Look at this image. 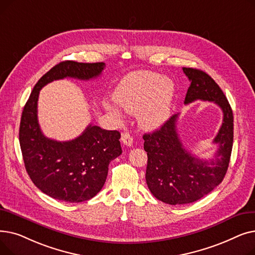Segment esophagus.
Masks as SVG:
<instances>
[{"instance_id": "esophagus-1", "label": "esophagus", "mask_w": 255, "mask_h": 255, "mask_svg": "<svg viewBox=\"0 0 255 255\" xmlns=\"http://www.w3.org/2000/svg\"><path fill=\"white\" fill-rule=\"evenodd\" d=\"M121 139H122V142L127 146H131L133 144V138L128 132H124Z\"/></svg>"}]
</instances>
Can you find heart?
<instances>
[{
  "instance_id": "1",
  "label": "heart",
  "mask_w": 255,
  "mask_h": 255,
  "mask_svg": "<svg viewBox=\"0 0 255 255\" xmlns=\"http://www.w3.org/2000/svg\"><path fill=\"white\" fill-rule=\"evenodd\" d=\"M173 84L167 77L153 71H136L125 76L117 87L115 99L129 114H136L144 129L161 126L169 116L173 97ZM106 109L120 117V109L111 103Z\"/></svg>"
}]
</instances>
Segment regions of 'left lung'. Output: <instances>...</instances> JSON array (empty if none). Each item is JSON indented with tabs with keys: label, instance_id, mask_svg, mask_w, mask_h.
Returning a JSON list of instances; mask_svg holds the SVG:
<instances>
[{
	"label": "left lung",
	"instance_id": "1",
	"mask_svg": "<svg viewBox=\"0 0 255 255\" xmlns=\"http://www.w3.org/2000/svg\"><path fill=\"white\" fill-rule=\"evenodd\" d=\"M183 71L191 83L184 103H216L222 110L223 121L213 140L218 149L210 160L194 157L184 148L177 131L179 114L170 117L160 129L143 134V149L148 155L146 185L157 199L172 206L196 202L216 188L229 167L234 141L233 111L222 90L202 70L184 67Z\"/></svg>",
	"mask_w": 255,
	"mask_h": 255
}]
</instances>
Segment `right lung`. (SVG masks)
I'll return each instance as SVG.
<instances>
[{
  "label": "right lung",
  "mask_w": 255,
  "mask_h": 255,
  "mask_svg": "<svg viewBox=\"0 0 255 255\" xmlns=\"http://www.w3.org/2000/svg\"><path fill=\"white\" fill-rule=\"evenodd\" d=\"M104 67V63L61 62L38 80L23 107L19 143L26 172L37 188L55 199L82 203L95 196L105 183L111 161L122 154L121 134L90 124L72 140L46 137L38 123L39 92L53 80L66 77L96 78Z\"/></svg>",
  "instance_id": "1"
}]
</instances>
